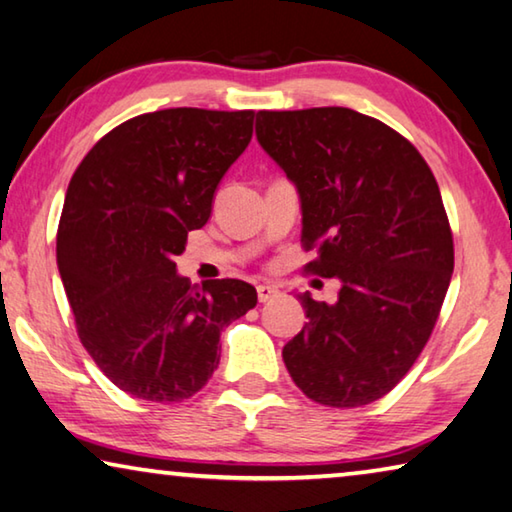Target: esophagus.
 <instances>
[{
  "instance_id": "34e87169",
  "label": "esophagus",
  "mask_w": 512,
  "mask_h": 512,
  "mask_svg": "<svg viewBox=\"0 0 512 512\" xmlns=\"http://www.w3.org/2000/svg\"><path fill=\"white\" fill-rule=\"evenodd\" d=\"M278 294H280V291L275 289V287H271V285H257V298H259V303H269V300L275 298Z\"/></svg>"
}]
</instances>
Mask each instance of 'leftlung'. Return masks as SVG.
<instances>
[{"label": "left lung", "instance_id": "obj_1", "mask_svg": "<svg viewBox=\"0 0 512 512\" xmlns=\"http://www.w3.org/2000/svg\"><path fill=\"white\" fill-rule=\"evenodd\" d=\"M257 141L294 182L307 264L339 280L337 303L300 294L307 323L282 348L305 396L330 408L383 399L440 316L453 237L440 186L415 145L344 107L259 111Z\"/></svg>", "mask_w": 512, "mask_h": 512}]
</instances>
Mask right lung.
Returning <instances> with one entry per match:
<instances>
[{
	"label": "right lung",
	"mask_w": 512,
	"mask_h": 512,
	"mask_svg": "<svg viewBox=\"0 0 512 512\" xmlns=\"http://www.w3.org/2000/svg\"><path fill=\"white\" fill-rule=\"evenodd\" d=\"M255 111L164 109L111 129L68 184L56 264L79 339L113 385L143 401L200 392L221 330L253 310L243 280L191 285L175 269L186 234L253 139Z\"/></svg>",
	"instance_id": "obj_1"
}]
</instances>
